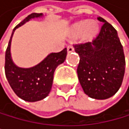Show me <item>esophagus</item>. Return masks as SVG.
<instances>
[{"label": "esophagus", "instance_id": "esophagus-1", "mask_svg": "<svg viewBox=\"0 0 129 129\" xmlns=\"http://www.w3.org/2000/svg\"><path fill=\"white\" fill-rule=\"evenodd\" d=\"M74 50V48H73V47L72 45H69L67 47V51H68V52H72Z\"/></svg>", "mask_w": 129, "mask_h": 129}]
</instances>
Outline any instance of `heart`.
I'll list each match as a JSON object with an SVG mask.
<instances>
[{
	"label": "heart",
	"mask_w": 129,
	"mask_h": 129,
	"mask_svg": "<svg viewBox=\"0 0 129 129\" xmlns=\"http://www.w3.org/2000/svg\"><path fill=\"white\" fill-rule=\"evenodd\" d=\"M98 30V25L94 22H87L86 21L76 23L73 27V34L78 36L82 35L84 39H90L96 34Z\"/></svg>",
	"instance_id": "heart-1"
}]
</instances>
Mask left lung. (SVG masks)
Returning a JSON list of instances; mask_svg holds the SVG:
<instances>
[{
    "mask_svg": "<svg viewBox=\"0 0 129 129\" xmlns=\"http://www.w3.org/2000/svg\"><path fill=\"white\" fill-rule=\"evenodd\" d=\"M99 34L92 42L74 45L79 55L77 76L85 94L95 99H107L121 86L125 57L117 31L105 19Z\"/></svg>",
    "mask_w": 129,
    "mask_h": 129,
    "instance_id": "obj_1",
    "label": "left lung"
}]
</instances>
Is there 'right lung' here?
I'll return each instance as SVG.
<instances>
[{
    "label": "right lung",
    "instance_id": "add662e5",
    "mask_svg": "<svg viewBox=\"0 0 129 129\" xmlns=\"http://www.w3.org/2000/svg\"><path fill=\"white\" fill-rule=\"evenodd\" d=\"M40 17H43V14L33 13L17 25L12 32L5 52V72L6 78L15 94L20 99L27 102L39 101L49 94L52 86L55 70L58 65L65 60L67 56L66 48L57 53H50L39 64L28 69L19 68L13 62L10 47L15 30L30 19Z\"/></svg>",
    "mask_w": 129,
    "mask_h": 129
}]
</instances>
